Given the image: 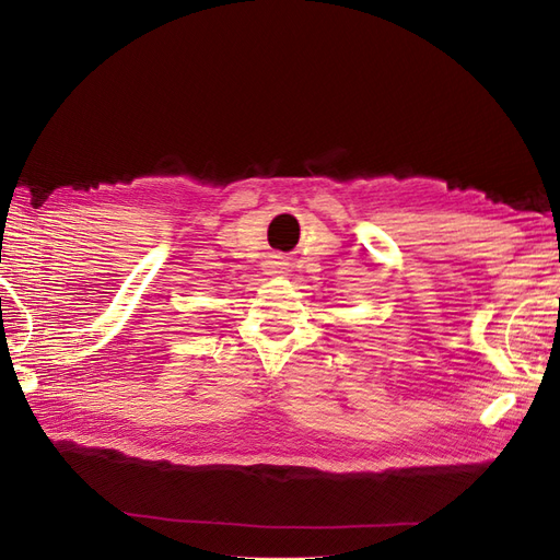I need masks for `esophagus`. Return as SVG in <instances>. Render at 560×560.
Wrapping results in <instances>:
<instances>
[{
    "instance_id": "esophagus-1",
    "label": "esophagus",
    "mask_w": 560,
    "mask_h": 560,
    "mask_svg": "<svg viewBox=\"0 0 560 560\" xmlns=\"http://www.w3.org/2000/svg\"><path fill=\"white\" fill-rule=\"evenodd\" d=\"M279 265H281V262H277V260H275V265H272V267H275V272H277V267H279Z\"/></svg>"
}]
</instances>
